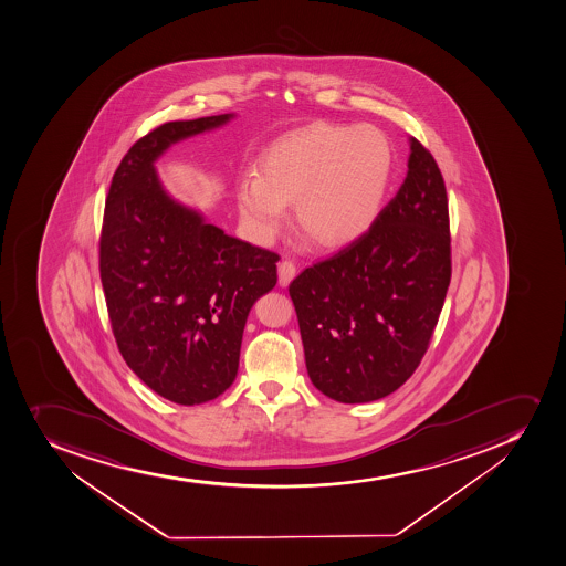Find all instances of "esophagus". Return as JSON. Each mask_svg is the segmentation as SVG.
Returning a JSON list of instances; mask_svg holds the SVG:
<instances>
[{
	"instance_id": "34e87169",
	"label": "esophagus",
	"mask_w": 566,
	"mask_h": 566,
	"mask_svg": "<svg viewBox=\"0 0 566 566\" xmlns=\"http://www.w3.org/2000/svg\"><path fill=\"white\" fill-rule=\"evenodd\" d=\"M296 275V265L291 262V260H282L281 264H279V284L282 287L290 284Z\"/></svg>"
}]
</instances>
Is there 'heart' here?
Wrapping results in <instances>:
<instances>
[{
	"label": "heart",
	"mask_w": 566,
	"mask_h": 566,
	"mask_svg": "<svg viewBox=\"0 0 566 566\" xmlns=\"http://www.w3.org/2000/svg\"><path fill=\"white\" fill-rule=\"evenodd\" d=\"M394 175V147L375 125L316 124L282 136L237 187L251 239L268 245L287 222V203L318 244H352L374 228Z\"/></svg>",
	"instance_id": "obj_1"
}]
</instances>
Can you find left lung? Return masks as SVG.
Wrapping results in <instances>:
<instances>
[{"label": "left lung", "instance_id": "left-lung-1", "mask_svg": "<svg viewBox=\"0 0 566 566\" xmlns=\"http://www.w3.org/2000/svg\"><path fill=\"white\" fill-rule=\"evenodd\" d=\"M408 175L374 228L290 284L306 368L344 405L394 394L424 357L451 279L447 187L410 138Z\"/></svg>", "mask_w": 566, "mask_h": 566}]
</instances>
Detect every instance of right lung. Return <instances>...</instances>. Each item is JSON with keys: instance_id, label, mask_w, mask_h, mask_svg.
Segmentation results:
<instances>
[{"instance_id": "right-lung-1", "label": "right lung", "mask_w": 566, "mask_h": 566, "mask_svg": "<svg viewBox=\"0 0 566 566\" xmlns=\"http://www.w3.org/2000/svg\"><path fill=\"white\" fill-rule=\"evenodd\" d=\"M234 115L167 122L119 161L105 200L99 276L125 363L164 399L202 405L239 371L245 321L276 284L273 251L223 233L172 200L155 161Z\"/></svg>"}]
</instances>
